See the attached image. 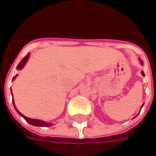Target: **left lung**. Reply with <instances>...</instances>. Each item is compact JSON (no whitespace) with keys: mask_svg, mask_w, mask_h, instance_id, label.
<instances>
[{"mask_svg":"<svg viewBox=\"0 0 156 156\" xmlns=\"http://www.w3.org/2000/svg\"><path fill=\"white\" fill-rule=\"evenodd\" d=\"M141 64H143V61L141 62ZM142 75H143V76H144V71H142ZM143 105H142V107H143Z\"/></svg>","mask_w":156,"mask_h":156,"instance_id":"obj_1","label":"left lung"}]
</instances>
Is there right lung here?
I'll use <instances>...</instances> for the list:
<instances>
[{
    "mask_svg": "<svg viewBox=\"0 0 156 156\" xmlns=\"http://www.w3.org/2000/svg\"><path fill=\"white\" fill-rule=\"evenodd\" d=\"M29 57H30V54H27L23 58L22 60H21V62L19 63V65L17 66V69L18 70H19V69H21L24 65H25V64H26V62L28 61V59H29ZM17 76L18 75H16V76L13 77V80H14L15 78L17 77ZM12 104H13V106H14L15 109L17 110V112L19 113V115H21L22 117H23V119L25 120V121L28 122V123H30V125H33V126H47V127H49V126H52L51 124V123H48V122H45V121H41V120H36V119H30V118H28V117H26L25 115H23V114H21V113L19 112V110L17 109V108H16V106H15L14 105V101H13V99H12Z\"/></svg>",
    "mask_w": 156,
    "mask_h": 156,
    "instance_id": "right-lung-1",
    "label": "right lung"
}]
</instances>
